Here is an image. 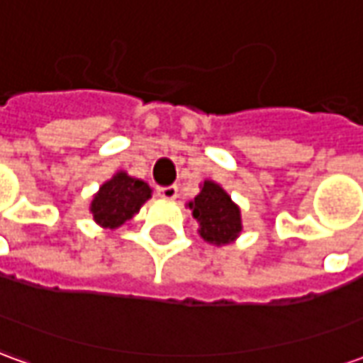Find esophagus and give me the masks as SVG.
I'll return each instance as SVG.
<instances>
[{
  "mask_svg": "<svg viewBox=\"0 0 363 363\" xmlns=\"http://www.w3.org/2000/svg\"><path fill=\"white\" fill-rule=\"evenodd\" d=\"M177 184H169V186H157V196L165 198V200H174L177 198Z\"/></svg>",
  "mask_w": 363,
  "mask_h": 363,
  "instance_id": "1",
  "label": "esophagus"
}]
</instances>
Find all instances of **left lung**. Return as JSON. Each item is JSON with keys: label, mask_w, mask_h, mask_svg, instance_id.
I'll return each instance as SVG.
<instances>
[{"label": "left lung", "mask_w": 363, "mask_h": 363, "mask_svg": "<svg viewBox=\"0 0 363 363\" xmlns=\"http://www.w3.org/2000/svg\"><path fill=\"white\" fill-rule=\"evenodd\" d=\"M189 206L208 243L228 245L241 233V212L220 184L206 181L202 192Z\"/></svg>", "instance_id": "8db88e82"}]
</instances>
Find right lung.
Listing matches in <instances>:
<instances>
[{
	"mask_svg": "<svg viewBox=\"0 0 363 363\" xmlns=\"http://www.w3.org/2000/svg\"><path fill=\"white\" fill-rule=\"evenodd\" d=\"M151 196V189L143 181L132 179L126 173H116L104 182L91 204L96 223L103 228H118L128 221Z\"/></svg>",
	"mask_w": 363,
	"mask_h": 363,
	"instance_id": "add662e5",
	"label": "right lung"
}]
</instances>
